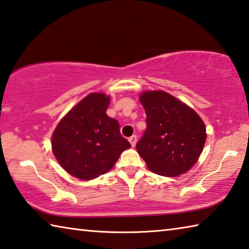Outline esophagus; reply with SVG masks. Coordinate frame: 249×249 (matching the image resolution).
I'll list each match as a JSON object with an SVG mask.
<instances>
[{"label":"esophagus","mask_w":249,"mask_h":249,"mask_svg":"<svg viewBox=\"0 0 249 249\" xmlns=\"http://www.w3.org/2000/svg\"><path fill=\"white\" fill-rule=\"evenodd\" d=\"M128 141H129V142H130V145H132L133 147L136 145V142H137V136L136 135H133V136H130L129 138H128Z\"/></svg>","instance_id":"1"}]
</instances>
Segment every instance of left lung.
I'll use <instances>...</instances> for the list:
<instances>
[{
	"mask_svg": "<svg viewBox=\"0 0 249 249\" xmlns=\"http://www.w3.org/2000/svg\"><path fill=\"white\" fill-rule=\"evenodd\" d=\"M140 100L147 127L136 149L150 171L177 177L195 165L206 141L205 125L187 104L165 91H145Z\"/></svg>",
	"mask_w": 249,
	"mask_h": 249,
	"instance_id": "left-lung-1",
	"label": "left lung"
}]
</instances>
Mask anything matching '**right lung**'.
<instances>
[{"label": "right lung", "mask_w": 249, "mask_h": 249, "mask_svg": "<svg viewBox=\"0 0 249 249\" xmlns=\"http://www.w3.org/2000/svg\"><path fill=\"white\" fill-rule=\"evenodd\" d=\"M109 96L90 93L67 113L52 137L53 153L71 176L92 180L111 170L130 144L107 116Z\"/></svg>", "instance_id": "add662e5"}]
</instances>
